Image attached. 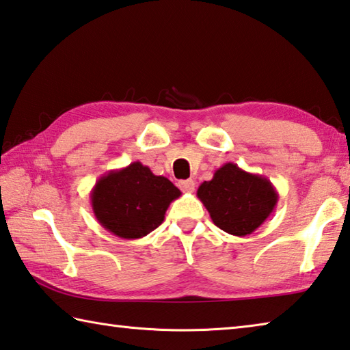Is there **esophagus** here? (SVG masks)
Here are the masks:
<instances>
[{
    "mask_svg": "<svg viewBox=\"0 0 350 350\" xmlns=\"http://www.w3.org/2000/svg\"><path fill=\"white\" fill-rule=\"evenodd\" d=\"M194 187H196V183H194V180H191V179L180 180V182H179V188L182 189L183 193H193V191H194Z\"/></svg>",
    "mask_w": 350,
    "mask_h": 350,
    "instance_id": "34e87169",
    "label": "esophagus"
}]
</instances>
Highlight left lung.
Listing matches in <instances>:
<instances>
[{
    "label": "left lung",
    "instance_id": "left-lung-1",
    "mask_svg": "<svg viewBox=\"0 0 350 350\" xmlns=\"http://www.w3.org/2000/svg\"><path fill=\"white\" fill-rule=\"evenodd\" d=\"M215 226L228 234L245 237L252 234L277 206L278 193L269 179L252 174L228 162L215 170L211 180L197 189Z\"/></svg>",
    "mask_w": 350,
    "mask_h": 350
}]
</instances>
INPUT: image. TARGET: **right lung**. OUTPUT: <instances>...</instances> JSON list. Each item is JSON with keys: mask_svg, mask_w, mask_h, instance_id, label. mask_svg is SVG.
Returning <instances> with one entry per match:
<instances>
[{"mask_svg": "<svg viewBox=\"0 0 350 350\" xmlns=\"http://www.w3.org/2000/svg\"><path fill=\"white\" fill-rule=\"evenodd\" d=\"M182 193L167 177L153 174L141 162L111 170L90 193L93 214L107 231L120 239L145 237L162 224L170 203Z\"/></svg>", "mask_w": 350, "mask_h": 350, "instance_id": "1", "label": "right lung"}]
</instances>
